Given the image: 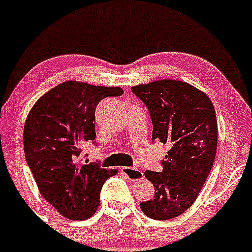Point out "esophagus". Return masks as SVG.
<instances>
[{
	"label": "esophagus",
	"mask_w": 252,
	"mask_h": 252,
	"mask_svg": "<svg viewBox=\"0 0 252 252\" xmlns=\"http://www.w3.org/2000/svg\"><path fill=\"white\" fill-rule=\"evenodd\" d=\"M121 172L128 178L129 181H138L143 178V172L136 167H121Z\"/></svg>",
	"instance_id": "obj_1"
}]
</instances>
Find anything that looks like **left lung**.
<instances>
[{
	"mask_svg": "<svg viewBox=\"0 0 252 252\" xmlns=\"http://www.w3.org/2000/svg\"><path fill=\"white\" fill-rule=\"evenodd\" d=\"M150 114L153 142L170 148L162 171H145L154 198L139 204L145 216L175 219L193 205L214 165L217 120L211 100L198 88L176 80H160L131 88Z\"/></svg>",
	"mask_w": 252,
	"mask_h": 252,
	"instance_id": "1",
	"label": "left lung"
}]
</instances>
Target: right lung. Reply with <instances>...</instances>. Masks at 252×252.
Here are the masks:
<instances>
[{
	"label": "right lung",
	"mask_w": 252,
	"mask_h": 252,
	"mask_svg": "<svg viewBox=\"0 0 252 252\" xmlns=\"http://www.w3.org/2000/svg\"><path fill=\"white\" fill-rule=\"evenodd\" d=\"M123 93L120 87L66 81L45 93L28 115L25 159L40 193L65 219H90L103 184L116 173L98 162L84 164L82 147L86 142L95 145L98 103Z\"/></svg>",
	"instance_id": "right-lung-1"
}]
</instances>
